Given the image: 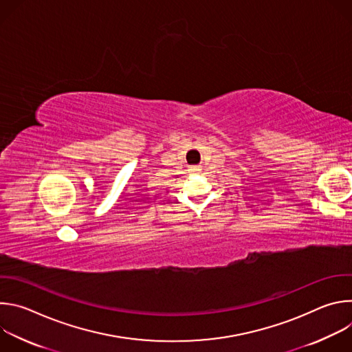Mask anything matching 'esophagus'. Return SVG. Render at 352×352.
Returning <instances> with one entry per match:
<instances>
[{"label":"esophagus","instance_id":"1","mask_svg":"<svg viewBox=\"0 0 352 352\" xmlns=\"http://www.w3.org/2000/svg\"><path fill=\"white\" fill-rule=\"evenodd\" d=\"M188 171H189V173H192V174H196V173H199V171H200V166H189Z\"/></svg>","mask_w":352,"mask_h":352}]
</instances>
